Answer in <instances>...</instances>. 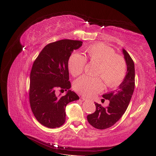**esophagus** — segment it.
<instances>
[{
	"mask_svg": "<svg viewBox=\"0 0 156 156\" xmlns=\"http://www.w3.org/2000/svg\"><path fill=\"white\" fill-rule=\"evenodd\" d=\"M82 100H83V101H90V100H89V99H88L87 98H86V97H82Z\"/></svg>",
	"mask_w": 156,
	"mask_h": 156,
	"instance_id": "34e87169",
	"label": "esophagus"
}]
</instances>
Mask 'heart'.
Wrapping results in <instances>:
<instances>
[{
    "mask_svg": "<svg viewBox=\"0 0 156 156\" xmlns=\"http://www.w3.org/2000/svg\"><path fill=\"white\" fill-rule=\"evenodd\" d=\"M87 57L90 62L97 64V76L103 80L108 87H113L120 82L126 74L127 64L122 56L115 54L112 48L102 44L90 45L87 50ZM87 63L84 56L74 53L68 60V68L72 76L80 75ZM76 91L87 97H91L103 89L101 78L82 76L74 83Z\"/></svg>",
    "mask_w": 156,
    "mask_h": 156,
    "instance_id": "heart-1",
    "label": "heart"
}]
</instances>
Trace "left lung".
Segmentation results:
<instances>
[{"label":"left lung","instance_id":"8db88e82","mask_svg":"<svg viewBox=\"0 0 156 156\" xmlns=\"http://www.w3.org/2000/svg\"><path fill=\"white\" fill-rule=\"evenodd\" d=\"M127 64V72L118 88L102 95L109 101L108 107H102L97 102L94 113L88 115L87 119L92 127L98 129H105L115 125L125 113L133 95L135 88V65L133 59L125 49H122Z\"/></svg>","mask_w":156,"mask_h":156}]
</instances>
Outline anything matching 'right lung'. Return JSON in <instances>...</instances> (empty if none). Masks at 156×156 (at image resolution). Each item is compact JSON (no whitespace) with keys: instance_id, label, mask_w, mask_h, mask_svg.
Wrapping results in <instances>:
<instances>
[{"instance_id":"obj_1","label":"right lung","mask_w":156,"mask_h":156,"mask_svg":"<svg viewBox=\"0 0 156 156\" xmlns=\"http://www.w3.org/2000/svg\"><path fill=\"white\" fill-rule=\"evenodd\" d=\"M82 45L81 41L62 39L48 44L32 66L29 102L36 119L48 128L59 127L66 121V107L79 97L69 90L68 60L72 53ZM58 88L67 91L57 95Z\"/></svg>"}]
</instances>
